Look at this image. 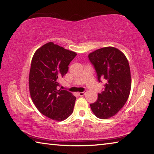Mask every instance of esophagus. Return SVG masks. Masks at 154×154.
Wrapping results in <instances>:
<instances>
[{
    "instance_id": "34e87169",
    "label": "esophagus",
    "mask_w": 154,
    "mask_h": 154,
    "mask_svg": "<svg viewBox=\"0 0 154 154\" xmlns=\"http://www.w3.org/2000/svg\"><path fill=\"white\" fill-rule=\"evenodd\" d=\"M85 94H86V92H79L78 93V95H79V96H84Z\"/></svg>"
}]
</instances>
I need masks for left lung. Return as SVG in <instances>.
<instances>
[{"mask_svg": "<svg viewBox=\"0 0 154 154\" xmlns=\"http://www.w3.org/2000/svg\"><path fill=\"white\" fill-rule=\"evenodd\" d=\"M94 68L98 82L105 79L104 89L98 93L96 102L90 104L95 116L107 119L123 107L131 88V76L128 61L119 49L108 47L97 49L88 55Z\"/></svg>", "mask_w": 154, "mask_h": 154, "instance_id": "1", "label": "left lung"}]
</instances>
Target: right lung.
<instances>
[{"instance_id":"add662e5","label":"right lung","mask_w":154,"mask_h":154,"mask_svg":"<svg viewBox=\"0 0 154 154\" xmlns=\"http://www.w3.org/2000/svg\"><path fill=\"white\" fill-rule=\"evenodd\" d=\"M77 54L52 42L38 49L31 62L29 89L36 109L44 116L62 121L72 114L76 97L69 91L58 90V80L67 73Z\"/></svg>"}]
</instances>
